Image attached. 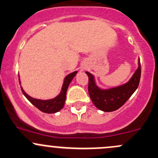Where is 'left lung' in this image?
I'll return each instance as SVG.
<instances>
[{
	"label": "left lung",
	"mask_w": 158,
	"mask_h": 158,
	"mask_svg": "<svg viewBox=\"0 0 158 158\" xmlns=\"http://www.w3.org/2000/svg\"><path fill=\"white\" fill-rule=\"evenodd\" d=\"M138 69L127 83L108 89L99 88L95 83L94 76L90 73L85 72L89 76V96L94 106L104 112L117 110L122 107L139 86L141 78V64L139 59L138 60Z\"/></svg>",
	"instance_id": "obj_1"
}]
</instances>
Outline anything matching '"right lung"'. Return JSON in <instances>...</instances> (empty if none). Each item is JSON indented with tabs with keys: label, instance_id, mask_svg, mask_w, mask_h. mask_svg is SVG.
Returning <instances> with one entry per match:
<instances>
[{
	"label": "right lung",
	"instance_id": "obj_1",
	"mask_svg": "<svg viewBox=\"0 0 158 158\" xmlns=\"http://www.w3.org/2000/svg\"><path fill=\"white\" fill-rule=\"evenodd\" d=\"M77 71L71 73L69 75L66 76L65 79L64 80V83H63L62 89H61L60 93L53 99H49V100H41V99H36L34 98H31L29 95H28L25 91L23 90V87L21 86V90H22L23 94H24L25 97L28 99L35 107H37L38 109L40 110L41 111L44 113H47V114H54L58 111L60 110L61 109L64 107V103L66 101V91H67L69 85L73 80V79L75 77ZM19 84H21L20 79H19Z\"/></svg>",
	"mask_w": 158,
	"mask_h": 158
}]
</instances>
